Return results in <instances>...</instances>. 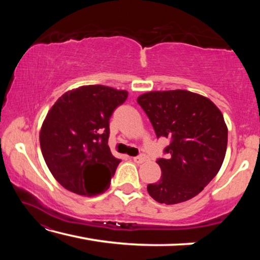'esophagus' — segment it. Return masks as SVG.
Masks as SVG:
<instances>
[{
    "label": "esophagus",
    "instance_id": "1",
    "mask_svg": "<svg viewBox=\"0 0 260 260\" xmlns=\"http://www.w3.org/2000/svg\"><path fill=\"white\" fill-rule=\"evenodd\" d=\"M133 160L136 162V164H142V162L147 161V156H144V155L136 156V157L133 158Z\"/></svg>",
    "mask_w": 260,
    "mask_h": 260
}]
</instances>
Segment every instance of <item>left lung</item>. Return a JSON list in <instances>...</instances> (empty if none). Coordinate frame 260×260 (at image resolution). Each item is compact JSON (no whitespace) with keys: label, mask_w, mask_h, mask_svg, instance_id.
<instances>
[{"label":"left lung","mask_w":260,"mask_h":260,"mask_svg":"<svg viewBox=\"0 0 260 260\" xmlns=\"http://www.w3.org/2000/svg\"><path fill=\"white\" fill-rule=\"evenodd\" d=\"M138 103L157 138L171 140L167 157L157 159L161 177L148 184L149 195L167 205L199 195L225 159L228 129L221 111L208 98L183 89L149 91Z\"/></svg>","instance_id":"1"}]
</instances>
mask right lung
Instances as JSON below:
<instances>
[{
  "mask_svg": "<svg viewBox=\"0 0 260 260\" xmlns=\"http://www.w3.org/2000/svg\"><path fill=\"white\" fill-rule=\"evenodd\" d=\"M128 93L102 85L76 88L52 105L40 131L48 169L68 190L95 196L110 187L120 159L108 146L110 118Z\"/></svg>",
  "mask_w": 260,
  "mask_h": 260,
  "instance_id": "right-lung-1",
  "label": "right lung"
}]
</instances>
